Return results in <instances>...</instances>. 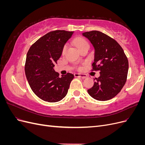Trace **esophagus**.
<instances>
[{
	"instance_id": "34e87169",
	"label": "esophagus",
	"mask_w": 145,
	"mask_h": 145,
	"mask_svg": "<svg viewBox=\"0 0 145 145\" xmlns=\"http://www.w3.org/2000/svg\"><path fill=\"white\" fill-rule=\"evenodd\" d=\"M74 76H75V77H81L82 78H86L88 77V76L86 75V74H78V73L74 74Z\"/></svg>"
}]
</instances>
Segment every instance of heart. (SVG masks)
<instances>
[{
  "label": "heart",
  "instance_id": "obj_1",
  "mask_svg": "<svg viewBox=\"0 0 145 145\" xmlns=\"http://www.w3.org/2000/svg\"><path fill=\"white\" fill-rule=\"evenodd\" d=\"M74 44L76 45V46L80 50L83 47H85L86 45H89V43L83 37H77L74 40ZM67 46L65 45L63 48L62 50V54H64L65 53V51L67 50Z\"/></svg>",
  "mask_w": 145,
  "mask_h": 145
}]
</instances>
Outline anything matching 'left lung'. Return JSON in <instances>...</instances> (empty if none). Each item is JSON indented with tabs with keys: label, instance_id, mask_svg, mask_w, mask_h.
Returning <instances> with one entry per match:
<instances>
[{
	"label": "left lung",
	"instance_id": "obj_1",
	"mask_svg": "<svg viewBox=\"0 0 145 145\" xmlns=\"http://www.w3.org/2000/svg\"><path fill=\"white\" fill-rule=\"evenodd\" d=\"M95 48L92 71H100L94 86L88 89L92 97L106 101L120 93L127 80L128 60L121 46L114 39L99 31L83 33Z\"/></svg>",
	"mask_w": 145,
	"mask_h": 145
}]
</instances>
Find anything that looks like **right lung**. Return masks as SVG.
I'll return each mask as SVG.
<instances>
[{
  "instance_id": "obj_1",
  "label": "right lung",
  "mask_w": 145,
  "mask_h": 145,
  "mask_svg": "<svg viewBox=\"0 0 145 145\" xmlns=\"http://www.w3.org/2000/svg\"><path fill=\"white\" fill-rule=\"evenodd\" d=\"M73 33L65 30L48 33L33 44L27 52L26 77L34 93L45 102L53 103L62 100L74 77L71 73L59 77V74L53 68Z\"/></svg>"
}]
</instances>
